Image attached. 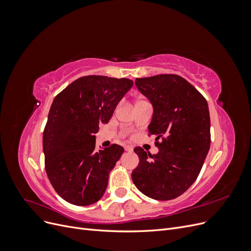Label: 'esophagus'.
<instances>
[{
	"instance_id": "1",
	"label": "esophagus",
	"mask_w": 251,
	"mask_h": 251,
	"mask_svg": "<svg viewBox=\"0 0 251 251\" xmlns=\"http://www.w3.org/2000/svg\"><path fill=\"white\" fill-rule=\"evenodd\" d=\"M125 150L126 151H133V147H131V146H125Z\"/></svg>"
}]
</instances>
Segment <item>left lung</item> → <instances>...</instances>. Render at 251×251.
Here are the masks:
<instances>
[{"instance_id":"8db88e82","label":"left lung","mask_w":251,"mask_h":251,"mask_svg":"<svg viewBox=\"0 0 251 251\" xmlns=\"http://www.w3.org/2000/svg\"><path fill=\"white\" fill-rule=\"evenodd\" d=\"M135 85L153 104L149 136L155 135V155L137 147L135 186L150 198L166 201L186 192L198 178L210 147V118L204 96L176 74L136 78Z\"/></svg>"}]
</instances>
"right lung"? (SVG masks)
<instances>
[{
    "label": "right lung",
    "instance_id": "1",
    "mask_svg": "<svg viewBox=\"0 0 251 251\" xmlns=\"http://www.w3.org/2000/svg\"><path fill=\"white\" fill-rule=\"evenodd\" d=\"M133 80L88 75L74 80L53 100L43 134L45 169L64 200L87 206L100 200L124 148L95 151V134L108 124Z\"/></svg>",
    "mask_w": 251,
    "mask_h": 251
}]
</instances>
